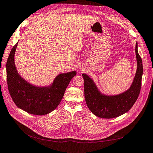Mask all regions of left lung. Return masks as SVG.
Returning <instances> with one entry per match:
<instances>
[{
  "instance_id": "left-lung-1",
  "label": "left lung",
  "mask_w": 153,
  "mask_h": 153,
  "mask_svg": "<svg viewBox=\"0 0 153 153\" xmlns=\"http://www.w3.org/2000/svg\"><path fill=\"white\" fill-rule=\"evenodd\" d=\"M135 53L137 68L135 78L130 87L121 94L112 96L102 94L93 80L86 74H82L85 102L91 112L96 116L104 119L119 117L126 113L135 103L140 94L143 74L142 61L138 53L137 42Z\"/></svg>"
}]
</instances>
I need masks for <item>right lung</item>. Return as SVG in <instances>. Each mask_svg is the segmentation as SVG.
<instances>
[{
    "label": "right lung",
    "mask_w": 153,
    "mask_h": 153,
    "mask_svg": "<svg viewBox=\"0 0 153 153\" xmlns=\"http://www.w3.org/2000/svg\"><path fill=\"white\" fill-rule=\"evenodd\" d=\"M18 43L11 49L6 63L8 90L18 108L31 114L43 115L52 112L61 102L76 71L59 74L48 86L38 87L27 82L18 74L15 64Z\"/></svg>",
    "instance_id": "add662e5"
}]
</instances>
